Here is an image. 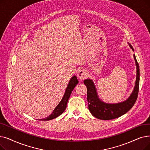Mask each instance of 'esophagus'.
I'll use <instances>...</instances> for the list:
<instances>
[{
    "instance_id": "34e87169",
    "label": "esophagus",
    "mask_w": 150,
    "mask_h": 150,
    "mask_svg": "<svg viewBox=\"0 0 150 150\" xmlns=\"http://www.w3.org/2000/svg\"><path fill=\"white\" fill-rule=\"evenodd\" d=\"M77 75L80 80H84V79H86V77L88 76L87 71L84 69H81L79 70Z\"/></svg>"
}]
</instances>
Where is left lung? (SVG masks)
<instances>
[{
    "mask_svg": "<svg viewBox=\"0 0 150 150\" xmlns=\"http://www.w3.org/2000/svg\"><path fill=\"white\" fill-rule=\"evenodd\" d=\"M129 45L130 48L134 51L132 45L129 43ZM134 58L135 61L137 68V76L135 86L131 96L125 101L116 103H107L102 101L97 95L93 81L91 79L84 80V84L87 88L88 108L91 113L96 118L103 120L115 119L127 113L134 106L138 97L140 81L139 66L137 61L135 54H134Z\"/></svg>",
    "mask_w": 150,
    "mask_h": 150,
    "instance_id": "obj_1",
    "label": "left lung"
}]
</instances>
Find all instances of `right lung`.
I'll return each mask as SVG.
<instances>
[{"label":"right lung","instance_id":"1","mask_svg":"<svg viewBox=\"0 0 150 150\" xmlns=\"http://www.w3.org/2000/svg\"><path fill=\"white\" fill-rule=\"evenodd\" d=\"M78 83H79V81H78L76 76L74 75L71 77L68 84L66 90L65 91V94L62 97V100H61L59 103L57 105V107L54 108L53 113H52L50 115H49L48 117H47L46 118L40 119L38 120L48 121V120L54 119L57 118V116L61 115L64 112V110H66L67 107V103L69 100V97L70 96V94Z\"/></svg>","mask_w":150,"mask_h":150}]
</instances>
